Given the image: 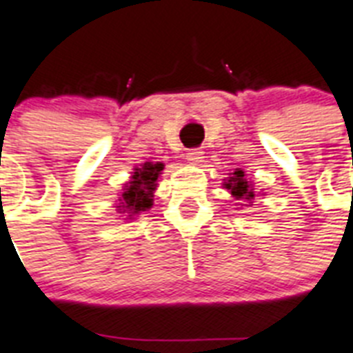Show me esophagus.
Returning <instances> with one entry per match:
<instances>
[{
    "label": "esophagus",
    "instance_id": "34e87169",
    "mask_svg": "<svg viewBox=\"0 0 353 353\" xmlns=\"http://www.w3.org/2000/svg\"><path fill=\"white\" fill-rule=\"evenodd\" d=\"M203 150L199 148H192V150L186 152V161L192 163V165H199L203 161Z\"/></svg>",
    "mask_w": 353,
    "mask_h": 353
}]
</instances>
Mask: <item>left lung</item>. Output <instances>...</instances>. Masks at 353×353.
Segmentation results:
<instances>
[{"label": "left lung", "instance_id": "1", "mask_svg": "<svg viewBox=\"0 0 353 353\" xmlns=\"http://www.w3.org/2000/svg\"><path fill=\"white\" fill-rule=\"evenodd\" d=\"M225 188L232 194V197H236L237 201H248L252 203V199L256 197V192H254V186L245 179V172L241 168H236L232 172L230 177L225 181ZM248 206V205H246Z\"/></svg>", "mask_w": 353, "mask_h": 353}]
</instances>
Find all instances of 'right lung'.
<instances>
[{"mask_svg":"<svg viewBox=\"0 0 353 353\" xmlns=\"http://www.w3.org/2000/svg\"><path fill=\"white\" fill-rule=\"evenodd\" d=\"M165 168L163 163H143L141 168H134L130 181L123 188V194L119 197V212L128 214L127 219H132L141 212H147L152 208L154 203V190L157 186V177Z\"/></svg>","mask_w":353,"mask_h":353,"instance_id":"add662e5","label":"right lung"}]
</instances>
